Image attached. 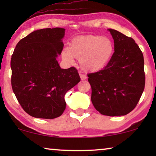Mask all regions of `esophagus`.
I'll use <instances>...</instances> for the list:
<instances>
[{
	"instance_id": "esophagus-1",
	"label": "esophagus",
	"mask_w": 156,
	"mask_h": 156,
	"mask_svg": "<svg viewBox=\"0 0 156 156\" xmlns=\"http://www.w3.org/2000/svg\"><path fill=\"white\" fill-rule=\"evenodd\" d=\"M80 78H81V80H85L87 79V76L85 75V74H84L80 73Z\"/></svg>"
}]
</instances>
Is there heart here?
Returning <instances> with one entry per match:
<instances>
[{"label": "heart", "instance_id": "obj_1", "mask_svg": "<svg viewBox=\"0 0 156 156\" xmlns=\"http://www.w3.org/2000/svg\"><path fill=\"white\" fill-rule=\"evenodd\" d=\"M114 51L110 38L97 35L78 36L69 42L67 48L63 49L62 57L71 63L73 58L79 59L80 66L85 72L101 70L108 63Z\"/></svg>", "mask_w": 156, "mask_h": 156}]
</instances>
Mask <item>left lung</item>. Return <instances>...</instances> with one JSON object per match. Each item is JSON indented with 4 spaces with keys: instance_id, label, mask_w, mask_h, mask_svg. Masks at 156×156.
<instances>
[{
    "instance_id": "obj_1",
    "label": "left lung",
    "mask_w": 156,
    "mask_h": 156,
    "mask_svg": "<svg viewBox=\"0 0 156 156\" xmlns=\"http://www.w3.org/2000/svg\"><path fill=\"white\" fill-rule=\"evenodd\" d=\"M114 52L103 69L88 74L91 102L105 116H124L134 109L145 87L144 59L133 39L108 29Z\"/></svg>"
}]
</instances>
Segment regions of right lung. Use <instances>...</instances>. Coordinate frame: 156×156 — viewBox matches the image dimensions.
I'll return each mask as SVG.
<instances>
[{
  "label": "right lung",
  "instance_id": "1",
  "mask_svg": "<svg viewBox=\"0 0 156 156\" xmlns=\"http://www.w3.org/2000/svg\"><path fill=\"white\" fill-rule=\"evenodd\" d=\"M65 28L35 30L18 42L10 60L11 85L19 104L35 118L55 119L66 108L65 95L79 82L75 67L62 69Z\"/></svg>",
  "mask_w": 156,
  "mask_h": 156
}]
</instances>
